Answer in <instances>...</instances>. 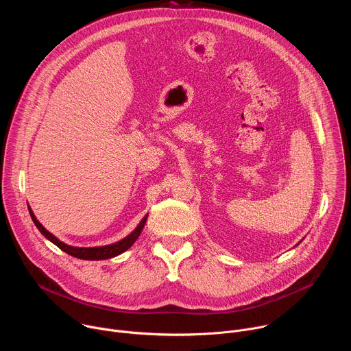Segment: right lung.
Listing matches in <instances>:
<instances>
[{
  "label": "right lung",
  "instance_id": "add662e5",
  "mask_svg": "<svg viewBox=\"0 0 351 351\" xmlns=\"http://www.w3.org/2000/svg\"><path fill=\"white\" fill-rule=\"evenodd\" d=\"M29 207V206H27ZM29 213H30V217L36 225V228L40 230V233L48 239L51 243H54L57 247H60L62 252H65L66 254L72 256V257H76V258H80V260H88V261H99V260H108V258H112V257H117L122 253H125L126 250L129 247L133 245V243L138 239L144 225H145V221H147V217L148 214L140 221V223L134 228L133 232H130L126 237H123L122 240L119 241H115V243H111V244H107V245H98V247H75V245H69L64 241H61L58 237H56L53 233H49L36 218V215L33 214L32 208L29 207Z\"/></svg>",
  "mask_w": 351,
  "mask_h": 351
}]
</instances>
